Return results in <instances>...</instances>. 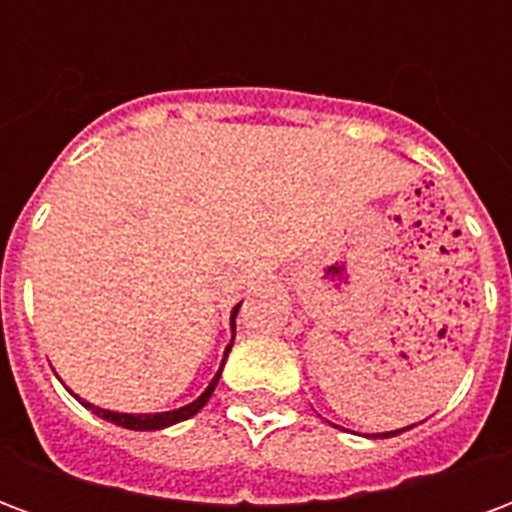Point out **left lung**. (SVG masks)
<instances>
[{
    "label": "left lung",
    "instance_id": "1",
    "mask_svg": "<svg viewBox=\"0 0 512 512\" xmlns=\"http://www.w3.org/2000/svg\"><path fill=\"white\" fill-rule=\"evenodd\" d=\"M411 428H414V425H411ZM397 433H400V430H392V433H381V436H397Z\"/></svg>",
    "mask_w": 512,
    "mask_h": 512
}]
</instances>
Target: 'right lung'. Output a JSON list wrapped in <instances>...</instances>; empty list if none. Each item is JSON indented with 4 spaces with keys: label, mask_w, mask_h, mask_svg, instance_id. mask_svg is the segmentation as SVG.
Masks as SVG:
<instances>
[{
    "label": "right lung",
    "mask_w": 512,
    "mask_h": 512,
    "mask_svg": "<svg viewBox=\"0 0 512 512\" xmlns=\"http://www.w3.org/2000/svg\"><path fill=\"white\" fill-rule=\"evenodd\" d=\"M235 315H238V307L233 310V329H235ZM230 348H233V345H227V351H230ZM219 376H222V370L216 373V378L208 384V389H205L194 403H189V406H183V408H175V411H164V414H117V411H106V408L90 406V403H84V406L90 408L93 414H98V417H104L106 422H115V425H120V428L161 430V428H167V425H175V422H183V419L194 417V414L208 403V397L213 395V389H216V384H219Z\"/></svg>",
    "instance_id": "add662e5"
}]
</instances>
